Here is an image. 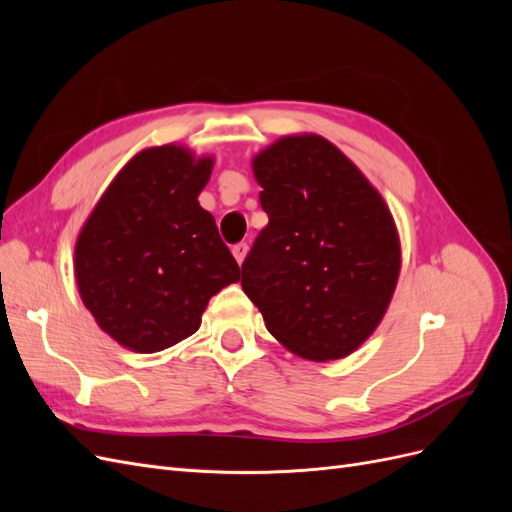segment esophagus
<instances>
[{
	"mask_svg": "<svg viewBox=\"0 0 512 512\" xmlns=\"http://www.w3.org/2000/svg\"><path fill=\"white\" fill-rule=\"evenodd\" d=\"M232 254H235V258H237V262L241 265V262L245 260V254H247V243H237V245H232Z\"/></svg>",
	"mask_w": 512,
	"mask_h": 512,
	"instance_id": "1",
	"label": "esophagus"
}]
</instances>
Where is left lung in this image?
Returning a JSON list of instances; mask_svg holds the SVG:
<instances>
[{"instance_id":"1","label":"left lung","mask_w":512,"mask_h":512,"mask_svg":"<svg viewBox=\"0 0 512 512\" xmlns=\"http://www.w3.org/2000/svg\"><path fill=\"white\" fill-rule=\"evenodd\" d=\"M269 224L241 265L267 331L309 361L348 356L374 333L399 277L393 215L327 138L286 136L254 158Z\"/></svg>"}]
</instances>
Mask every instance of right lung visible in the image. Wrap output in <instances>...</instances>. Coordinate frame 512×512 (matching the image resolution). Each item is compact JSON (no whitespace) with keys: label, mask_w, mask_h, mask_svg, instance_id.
Returning a JSON list of instances; mask_svg holds the SVG:
<instances>
[{"label":"right lung","mask_w":512,"mask_h":512,"mask_svg":"<svg viewBox=\"0 0 512 512\" xmlns=\"http://www.w3.org/2000/svg\"><path fill=\"white\" fill-rule=\"evenodd\" d=\"M213 168L183 147H151L108 185L74 250L85 307L134 352H160L198 331L239 265L213 215L198 205Z\"/></svg>","instance_id":"1"}]
</instances>
